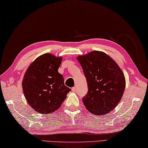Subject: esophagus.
<instances>
[{
    "label": "esophagus",
    "instance_id": "34e87169",
    "mask_svg": "<svg viewBox=\"0 0 148 148\" xmlns=\"http://www.w3.org/2000/svg\"><path fill=\"white\" fill-rule=\"evenodd\" d=\"M72 91H73V92H74V93H76V91H77V90H76V87H74V88H72Z\"/></svg>",
    "mask_w": 148,
    "mask_h": 148
}]
</instances>
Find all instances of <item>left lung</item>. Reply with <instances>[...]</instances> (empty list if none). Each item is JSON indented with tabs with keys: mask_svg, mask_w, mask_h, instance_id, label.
<instances>
[{
	"mask_svg": "<svg viewBox=\"0 0 148 148\" xmlns=\"http://www.w3.org/2000/svg\"><path fill=\"white\" fill-rule=\"evenodd\" d=\"M85 75L88 91L82 101L95 115L106 114L120 102L125 89V77L116 62L106 53L93 51L77 57Z\"/></svg>",
	"mask_w": 148,
	"mask_h": 148,
	"instance_id": "left-lung-1",
	"label": "left lung"
}]
</instances>
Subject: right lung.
<instances>
[{"instance_id": "add662e5", "label": "right lung", "mask_w": 148, "mask_h": 148, "mask_svg": "<svg viewBox=\"0 0 148 148\" xmlns=\"http://www.w3.org/2000/svg\"><path fill=\"white\" fill-rule=\"evenodd\" d=\"M62 57L43 54L29 66L22 80L23 94L34 111L49 114L59 109L70 88L58 69Z\"/></svg>"}]
</instances>
